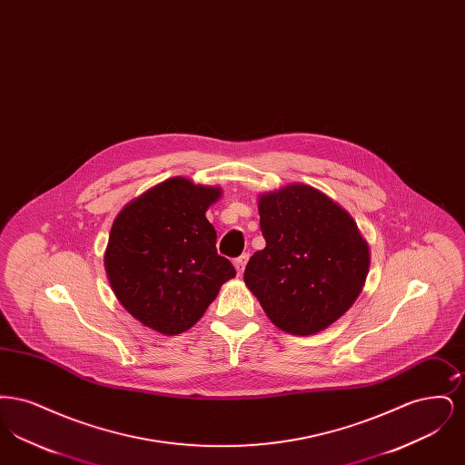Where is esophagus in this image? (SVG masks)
Masks as SVG:
<instances>
[{
	"label": "esophagus",
	"mask_w": 465,
	"mask_h": 465,
	"mask_svg": "<svg viewBox=\"0 0 465 465\" xmlns=\"http://www.w3.org/2000/svg\"><path fill=\"white\" fill-rule=\"evenodd\" d=\"M247 260H249V254H242V256H239V258L233 262V265H235V270H237L239 275H242L243 268L247 265Z\"/></svg>",
	"instance_id": "1"
}]
</instances>
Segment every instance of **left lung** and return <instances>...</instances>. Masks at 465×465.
<instances>
[{
	"instance_id": "8db88e82",
	"label": "left lung",
	"mask_w": 465,
	"mask_h": 465,
	"mask_svg": "<svg viewBox=\"0 0 465 465\" xmlns=\"http://www.w3.org/2000/svg\"><path fill=\"white\" fill-rule=\"evenodd\" d=\"M265 249L243 282L282 331L309 336L354 305L370 270V245L354 218L321 190L292 183L258 199Z\"/></svg>"
}]
</instances>
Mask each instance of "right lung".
Masks as SVG:
<instances>
[{
    "instance_id": "obj_1",
    "label": "right lung",
    "mask_w": 465,
    "mask_h": 465,
    "mask_svg": "<svg viewBox=\"0 0 465 465\" xmlns=\"http://www.w3.org/2000/svg\"><path fill=\"white\" fill-rule=\"evenodd\" d=\"M220 186L176 176L131 200L114 218L104 252L111 289L143 326L167 336L190 330L235 277L207 222Z\"/></svg>"
}]
</instances>
